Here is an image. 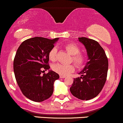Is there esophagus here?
I'll use <instances>...</instances> for the list:
<instances>
[{
	"label": "esophagus",
	"instance_id": "1",
	"mask_svg": "<svg viewBox=\"0 0 123 123\" xmlns=\"http://www.w3.org/2000/svg\"><path fill=\"white\" fill-rule=\"evenodd\" d=\"M60 78H61V79H63V78H65L66 77V76H62V75H60Z\"/></svg>",
	"mask_w": 123,
	"mask_h": 123
}]
</instances>
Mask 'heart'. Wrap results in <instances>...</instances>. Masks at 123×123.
Listing matches in <instances>:
<instances>
[{"label":"heart","instance_id":"obj_1","mask_svg":"<svg viewBox=\"0 0 123 123\" xmlns=\"http://www.w3.org/2000/svg\"><path fill=\"white\" fill-rule=\"evenodd\" d=\"M68 53L72 56V62L77 68H82L86 62V58L84 55L80 54V49L76 45L73 43H69L65 46ZM57 50L56 47H53L49 54V58L51 61H55L57 60ZM54 71L62 76H66L73 72L75 70L73 65H63L57 63L53 66Z\"/></svg>","mask_w":123,"mask_h":123}]
</instances>
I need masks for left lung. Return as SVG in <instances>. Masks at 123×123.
<instances>
[{"mask_svg": "<svg viewBox=\"0 0 123 123\" xmlns=\"http://www.w3.org/2000/svg\"><path fill=\"white\" fill-rule=\"evenodd\" d=\"M85 46L88 61L74 79L70 88L72 94L79 99L89 100L99 94L106 80L108 60L105 51L97 41L87 37H79Z\"/></svg>", "mask_w": 123, "mask_h": 123, "instance_id": "1", "label": "left lung"}]
</instances>
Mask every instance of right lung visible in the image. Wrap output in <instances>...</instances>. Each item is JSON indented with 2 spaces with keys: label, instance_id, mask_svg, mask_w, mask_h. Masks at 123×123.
<instances>
[{
  "label": "right lung",
  "instance_id": "add662e5",
  "mask_svg": "<svg viewBox=\"0 0 123 123\" xmlns=\"http://www.w3.org/2000/svg\"><path fill=\"white\" fill-rule=\"evenodd\" d=\"M58 38L49 39L35 37L24 41L18 47L14 60L15 79L22 94L35 102H42L52 95L54 83L58 73L49 70V54Z\"/></svg>",
  "mask_w": 123,
  "mask_h": 123
}]
</instances>
